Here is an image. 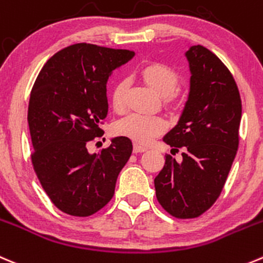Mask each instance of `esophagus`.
<instances>
[{"label": "esophagus", "mask_w": 263, "mask_h": 263, "mask_svg": "<svg viewBox=\"0 0 263 263\" xmlns=\"http://www.w3.org/2000/svg\"><path fill=\"white\" fill-rule=\"evenodd\" d=\"M145 150H146V147L142 146V145L137 144V142H135L134 144V153H142L145 152Z\"/></svg>", "instance_id": "1"}]
</instances>
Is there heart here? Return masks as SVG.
Returning <instances> with one entry per match:
<instances>
[{
	"label": "heart",
	"instance_id": "obj_1",
	"mask_svg": "<svg viewBox=\"0 0 263 263\" xmlns=\"http://www.w3.org/2000/svg\"><path fill=\"white\" fill-rule=\"evenodd\" d=\"M141 77L147 85L154 88L159 95L163 96L164 101H171L173 91L180 83V76L170 65L162 63H152L145 65L141 69ZM127 82L119 81L116 83L111 91V105L117 111L123 110L124 95H126ZM164 118L158 114L131 113L117 123L116 129L119 135L132 139L136 142L150 141L158 134L164 131Z\"/></svg>",
	"mask_w": 263,
	"mask_h": 263
}]
</instances>
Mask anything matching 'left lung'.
<instances>
[{
    "mask_svg": "<svg viewBox=\"0 0 263 263\" xmlns=\"http://www.w3.org/2000/svg\"><path fill=\"white\" fill-rule=\"evenodd\" d=\"M190 86L177 124L163 141L183 147L182 160L165 155L154 178L157 199L170 215L194 218L212 207L230 172L239 145L241 100L225 64L208 48L185 52Z\"/></svg>",
    "mask_w": 263,
    "mask_h": 263,
    "instance_id": "8db88e82",
    "label": "left lung"
}]
</instances>
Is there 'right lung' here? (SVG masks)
Segmentation results:
<instances>
[{
    "label": "right lung",
    "instance_id": "right-lung-1",
    "mask_svg": "<svg viewBox=\"0 0 263 263\" xmlns=\"http://www.w3.org/2000/svg\"><path fill=\"white\" fill-rule=\"evenodd\" d=\"M135 56L88 43L68 46L43 65L32 88L28 124L33 167L51 202L64 213L87 217L113 198L119 172L132 153L126 136L90 153L108 116L106 83L113 70Z\"/></svg>",
    "mask_w": 263,
    "mask_h": 263
}]
</instances>
